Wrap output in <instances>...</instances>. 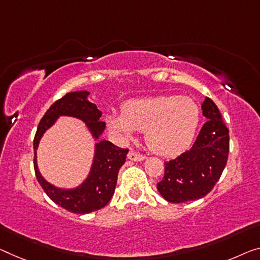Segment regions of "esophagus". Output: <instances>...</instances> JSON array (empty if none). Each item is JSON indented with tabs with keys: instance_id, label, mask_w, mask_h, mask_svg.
<instances>
[{
	"instance_id": "esophagus-1",
	"label": "esophagus",
	"mask_w": 260,
	"mask_h": 260,
	"mask_svg": "<svg viewBox=\"0 0 260 260\" xmlns=\"http://www.w3.org/2000/svg\"><path fill=\"white\" fill-rule=\"evenodd\" d=\"M127 158H129L130 160H133V161H142V160H144V159H145V155H143L141 153H137V152H135L134 150H131L130 152L127 153Z\"/></svg>"
}]
</instances>
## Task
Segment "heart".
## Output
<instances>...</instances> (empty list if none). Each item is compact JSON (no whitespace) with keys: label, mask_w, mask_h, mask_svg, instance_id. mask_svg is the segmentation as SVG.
<instances>
[{"label":"heart","mask_w":260,"mask_h":260,"mask_svg":"<svg viewBox=\"0 0 260 260\" xmlns=\"http://www.w3.org/2000/svg\"><path fill=\"white\" fill-rule=\"evenodd\" d=\"M200 122V107L188 96H162L131 100L122 113L107 116V124L122 139H131L136 131H145V143L162 157L180 154L193 141Z\"/></svg>","instance_id":"b5f03b06"}]
</instances>
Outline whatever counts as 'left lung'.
Wrapping results in <instances>:
<instances>
[{"instance_id":"left-lung-1","label":"left lung","mask_w":260,"mask_h":260,"mask_svg":"<svg viewBox=\"0 0 260 260\" xmlns=\"http://www.w3.org/2000/svg\"><path fill=\"white\" fill-rule=\"evenodd\" d=\"M208 121L197 141L173 160L165 161V174L157 189L166 201L182 203L206 197L221 178L229 154V130L217 106L209 98L202 103Z\"/></svg>"}]
</instances>
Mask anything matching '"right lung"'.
Listing matches in <instances>:
<instances>
[{
  "mask_svg": "<svg viewBox=\"0 0 260 260\" xmlns=\"http://www.w3.org/2000/svg\"><path fill=\"white\" fill-rule=\"evenodd\" d=\"M89 91H72L52 105L39 122L34 139L36 178L55 205L74 214H88L108 205L117 182L118 171L125 162L127 149L115 146L109 141L95 144V154L88 177L81 185L72 189L58 188L42 177L37 166L38 144L45 131L54 124L58 117L71 116L86 123L94 139H99L106 129V123L100 121L102 113L94 103L89 102Z\"/></svg>",
  "mask_w": 260,
  "mask_h": 260,
  "instance_id": "1",
  "label": "right lung"
}]
</instances>
